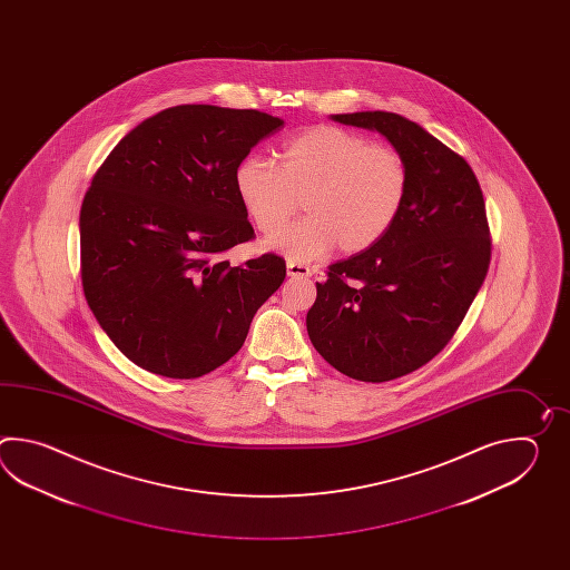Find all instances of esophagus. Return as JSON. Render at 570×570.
<instances>
[{
    "label": "esophagus",
    "instance_id": "1",
    "mask_svg": "<svg viewBox=\"0 0 570 570\" xmlns=\"http://www.w3.org/2000/svg\"><path fill=\"white\" fill-rule=\"evenodd\" d=\"M287 275L293 277V279H305V277H312V268L307 267V265H302V263L289 261L287 263Z\"/></svg>",
    "mask_w": 570,
    "mask_h": 570
}]
</instances>
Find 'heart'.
<instances>
[{
  "instance_id": "b5f03b06",
  "label": "heart",
  "mask_w": 570,
  "mask_h": 570,
  "mask_svg": "<svg viewBox=\"0 0 570 570\" xmlns=\"http://www.w3.org/2000/svg\"><path fill=\"white\" fill-rule=\"evenodd\" d=\"M234 189L256 230L273 234L303 197L307 218L268 238L267 248L295 263L373 248L400 218L410 169L393 146L371 145L363 134L314 126L281 148L279 167L248 155L234 169Z\"/></svg>"
}]
</instances>
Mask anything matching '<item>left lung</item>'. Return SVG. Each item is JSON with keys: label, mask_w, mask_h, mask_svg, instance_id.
Instances as JSON below:
<instances>
[{"label": "left lung", "mask_w": 570, "mask_h": 570, "mask_svg": "<svg viewBox=\"0 0 570 570\" xmlns=\"http://www.w3.org/2000/svg\"><path fill=\"white\" fill-rule=\"evenodd\" d=\"M332 120L383 134L410 169L393 228L373 248L330 265L305 317L315 351L336 371L383 383L430 363L481 289L491 261L483 191L461 155L400 114Z\"/></svg>", "instance_id": "8db88e82"}]
</instances>
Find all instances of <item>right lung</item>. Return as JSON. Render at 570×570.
<instances>
[{"label": "right lung", "mask_w": 570, "mask_h": 570, "mask_svg": "<svg viewBox=\"0 0 570 570\" xmlns=\"http://www.w3.org/2000/svg\"><path fill=\"white\" fill-rule=\"evenodd\" d=\"M285 121L258 109L175 106L140 121L87 189L81 281L99 326L140 368L197 379L243 348L285 261L224 253L255 236L234 169Z\"/></svg>", "instance_id": "add662e5"}]
</instances>
